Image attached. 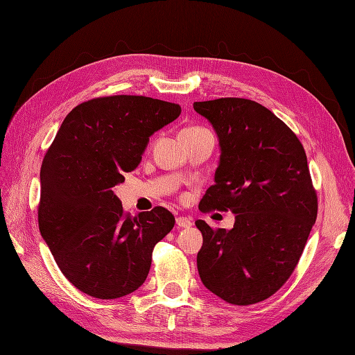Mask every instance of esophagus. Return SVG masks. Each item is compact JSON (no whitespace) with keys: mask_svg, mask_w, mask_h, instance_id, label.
<instances>
[{"mask_svg":"<svg viewBox=\"0 0 355 355\" xmlns=\"http://www.w3.org/2000/svg\"><path fill=\"white\" fill-rule=\"evenodd\" d=\"M177 226H178V228H190V226H192V220H190L189 217L178 216L177 217Z\"/></svg>","mask_w":355,"mask_h":355,"instance_id":"1","label":"esophagus"}]
</instances>
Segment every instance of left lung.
<instances>
[{
  "label": "left lung",
  "mask_w": 355,
  "mask_h": 355,
  "mask_svg": "<svg viewBox=\"0 0 355 355\" xmlns=\"http://www.w3.org/2000/svg\"><path fill=\"white\" fill-rule=\"evenodd\" d=\"M219 138L214 184L199 210H231L234 228L202 232L199 277L225 302L248 306L276 293L293 275L312 226L318 198L307 157L295 133L253 100L225 97L195 102Z\"/></svg>",
  "instance_id": "8db88e82"
}]
</instances>
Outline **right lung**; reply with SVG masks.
I'll use <instances>...</instances> for the list:
<instances>
[{
	"label": "right lung",
	"mask_w": 355,
	"mask_h": 355,
	"mask_svg": "<svg viewBox=\"0 0 355 355\" xmlns=\"http://www.w3.org/2000/svg\"><path fill=\"white\" fill-rule=\"evenodd\" d=\"M180 114V105L151 97H97L71 109L44 154L39 230L83 293L114 300L147 279L153 249L175 219L163 207L125 214L112 189L139 165L150 136Z\"/></svg>",
	"instance_id": "obj_1"
}]
</instances>
